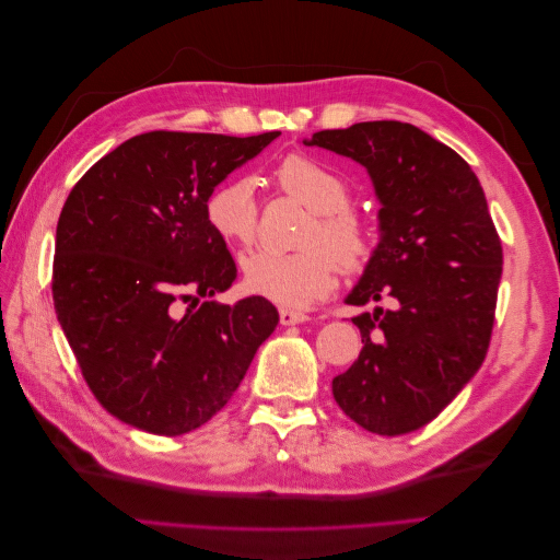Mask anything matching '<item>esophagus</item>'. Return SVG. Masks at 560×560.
Instances as JSON below:
<instances>
[{
  "label": "esophagus",
  "instance_id": "1",
  "mask_svg": "<svg viewBox=\"0 0 560 560\" xmlns=\"http://www.w3.org/2000/svg\"><path fill=\"white\" fill-rule=\"evenodd\" d=\"M311 317L306 315V313H301V311H292V308H280V322L284 327H290V325H303V322H308Z\"/></svg>",
  "mask_w": 560,
  "mask_h": 560
}]
</instances>
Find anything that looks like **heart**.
Segmentation results:
<instances>
[{"mask_svg":"<svg viewBox=\"0 0 560 560\" xmlns=\"http://www.w3.org/2000/svg\"><path fill=\"white\" fill-rule=\"evenodd\" d=\"M273 182L287 196L313 210L301 235L303 249H257L243 259L245 287L287 308L325 299L346 273H360L374 259L376 231L350 206L352 189L331 165L308 154H287L273 167ZM208 226L229 245L247 247L259 235V200L249 177H229L212 186L202 202Z\"/></svg>","mask_w":560,"mask_h":560,"instance_id":"1","label":"heart"}]
</instances>
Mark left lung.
<instances>
[{
	"instance_id": "obj_1",
	"label": "left lung",
	"mask_w": 560,
	"mask_h": 560,
	"mask_svg": "<svg viewBox=\"0 0 560 560\" xmlns=\"http://www.w3.org/2000/svg\"><path fill=\"white\" fill-rule=\"evenodd\" d=\"M308 144L362 163L383 202L381 243L350 306L362 352L331 383L360 428L397 436L428 425L477 374L493 334L502 243L469 163L401 121L313 132Z\"/></svg>"
}]
</instances>
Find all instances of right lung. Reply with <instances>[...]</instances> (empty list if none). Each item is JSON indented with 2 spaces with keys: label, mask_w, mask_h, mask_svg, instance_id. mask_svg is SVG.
<instances>
[{
  "label": "right lung",
  "mask_w": 560,
  "mask_h": 560,
  "mask_svg": "<svg viewBox=\"0 0 560 560\" xmlns=\"http://www.w3.org/2000/svg\"><path fill=\"white\" fill-rule=\"evenodd\" d=\"M278 135H135L67 196L50 278L58 322L95 399L128 425L200 428L276 329L264 296L210 301L238 270L202 202Z\"/></svg>",
  "instance_id": "obj_1"
}]
</instances>
